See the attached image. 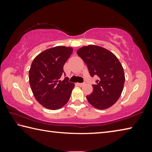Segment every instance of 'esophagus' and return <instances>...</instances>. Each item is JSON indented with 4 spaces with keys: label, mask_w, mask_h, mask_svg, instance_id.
I'll list each match as a JSON object with an SVG mask.
<instances>
[{
    "label": "esophagus",
    "mask_w": 152,
    "mask_h": 152,
    "mask_svg": "<svg viewBox=\"0 0 152 152\" xmlns=\"http://www.w3.org/2000/svg\"><path fill=\"white\" fill-rule=\"evenodd\" d=\"M84 84H85V82H84V83H78V85L79 86H84Z\"/></svg>",
    "instance_id": "obj_1"
}]
</instances>
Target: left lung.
<instances>
[{
	"instance_id": "1",
	"label": "left lung",
	"mask_w": 152,
	"mask_h": 152,
	"mask_svg": "<svg viewBox=\"0 0 152 152\" xmlns=\"http://www.w3.org/2000/svg\"><path fill=\"white\" fill-rule=\"evenodd\" d=\"M88 67L90 75L97 76L93 91L86 96L89 103L98 109H106L119 99L125 83L122 65L112 52L100 46H84L77 51Z\"/></svg>"
}]
</instances>
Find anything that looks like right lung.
<instances>
[{
    "label": "right lung",
    "instance_id": "1",
    "mask_svg": "<svg viewBox=\"0 0 152 152\" xmlns=\"http://www.w3.org/2000/svg\"><path fill=\"white\" fill-rule=\"evenodd\" d=\"M73 49L65 46L48 49L33 60L29 78L33 95L39 103L50 110H57L70 99L74 84L66 76L64 65L72 53Z\"/></svg>",
    "mask_w": 152,
    "mask_h": 152
}]
</instances>
